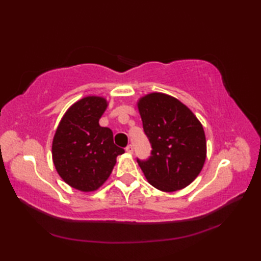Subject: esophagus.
<instances>
[{
    "label": "esophagus",
    "mask_w": 261,
    "mask_h": 261,
    "mask_svg": "<svg viewBox=\"0 0 261 261\" xmlns=\"http://www.w3.org/2000/svg\"><path fill=\"white\" fill-rule=\"evenodd\" d=\"M125 151H126L127 153H134V146H132V145L126 146V148H125Z\"/></svg>",
    "instance_id": "34e87169"
}]
</instances>
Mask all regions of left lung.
Wrapping results in <instances>:
<instances>
[{
    "mask_svg": "<svg viewBox=\"0 0 261 261\" xmlns=\"http://www.w3.org/2000/svg\"><path fill=\"white\" fill-rule=\"evenodd\" d=\"M151 156L137 159L149 184L163 192H176L196 178L206 159L203 125L178 99L150 93L138 101Z\"/></svg>",
    "mask_w": 261,
    "mask_h": 261,
    "instance_id": "obj_1",
    "label": "left lung"
}]
</instances>
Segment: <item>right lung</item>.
Here are the masks:
<instances>
[{"mask_svg": "<svg viewBox=\"0 0 261 261\" xmlns=\"http://www.w3.org/2000/svg\"><path fill=\"white\" fill-rule=\"evenodd\" d=\"M107 108L104 97H83L66 111L54 136L55 168L66 184L82 192L101 187L124 152L114 145L112 130L98 123Z\"/></svg>", "mask_w": 261, "mask_h": 261, "instance_id": "right-lung-1", "label": "right lung"}]
</instances>
